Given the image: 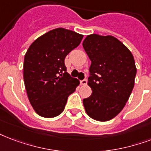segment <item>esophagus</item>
I'll list each match as a JSON object with an SVG mask.
<instances>
[{
    "instance_id": "34e87169",
    "label": "esophagus",
    "mask_w": 151,
    "mask_h": 151,
    "mask_svg": "<svg viewBox=\"0 0 151 151\" xmlns=\"http://www.w3.org/2000/svg\"><path fill=\"white\" fill-rule=\"evenodd\" d=\"M80 83L81 86H86L87 85V80L86 79H84V80H81L80 81Z\"/></svg>"
}]
</instances>
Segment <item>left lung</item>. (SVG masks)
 Listing matches in <instances>:
<instances>
[{
    "label": "left lung",
    "mask_w": 151,
    "mask_h": 151,
    "mask_svg": "<svg viewBox=\"0 0 151 151\" xmlns=\"http://www.w3.org/2000/svg\"><path fill=\"white\" fill-rule=\"evenodd\" d=\"M91 60L88 85L92 94L83 100L86 113L97 121L113 119L134 88L136 66L132 52L116 38L92 34L83 41Z\"/></svg>",
    "instance_id": "1"
}]
</instances>
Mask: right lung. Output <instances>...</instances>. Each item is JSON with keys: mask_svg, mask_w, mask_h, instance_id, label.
I'll return each mask as SVG.
<instances>
[{"mask_svg": "<svg viewBox=\"0 0 151 151\" xmlns=\"http://www.w3.org/2000/svg\"><path fill=\"white\" fill-rule=\"evenodd\" d=\"M82 35L56 28L35 40L24 62V80L29 101L40 116L53 118L65 109L80 81L66 72L65 58L80 44Z\"/></svg>", "mask_w": 151, "mask_h": 151, "instance_id": "obj_1", "label": "right lung"}]
</instances>
